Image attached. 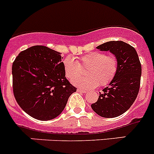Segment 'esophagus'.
I'll return each instance as SVG.
<instances>
[{
	"label": "esophagus",
	"mask_w": 154,
	"mask_h": 154,
	"mask_svg": "<svg viewBox=\"0 0 154 154\" xmlns=\"http://www.w3.org/2000/svg\"><path fill=\"white\" fill-rule=\"evenodd\" d=\"M77 91H78L79 92H82V93H85V92H87L86 90H84V89H80V88H79V89H77Z\"/></svg>",
	"instance_id": "esophagus-1"
}]
</instances>
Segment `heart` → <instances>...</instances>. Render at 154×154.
Here are the masks:
<instances>
[{"label":"heart","mask_w":154,"mask_h":154,"mask_svg":"<svg viewBox=\"0 0 154 154\" xmlns=\"http://www.w3.org/2000/svg\"><path fill=\"white\" fill-rule=\"evenodd\" d=\"M65 76L72 80V84L85 89H95L98 85L105 86L116 77L119 69L117 58L104 52L92 51L82 55L75 61L72 56H67L62 62ZM80 67H86L83 78H77L81 74Z\"/></svg>","instance_id":"b5f03b06"}]
</instances>
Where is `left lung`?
<instances>
[{"label":"left lung","mask_w":154,"mask_h":154,"mask_svg":"<svg viewBox=\"0 0 154 154\" xmlns=\"http://www.w3.org/2000/svg\"><path fill=\"white\" fill-rule=\"evenodd\" d=\"M109 51L119 62L118 72L109 86L99 92L97 102L91 105L96 113L113 118L124 113L136 100L140 90L142 68L136 49L122 41H112L97 47Z\"/></svg>","instance_id":"left-lung-1"}]
</instances>
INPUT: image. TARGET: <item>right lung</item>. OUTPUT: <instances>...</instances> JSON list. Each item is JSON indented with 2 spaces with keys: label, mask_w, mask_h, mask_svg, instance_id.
Listing matches in <instances>:
<instances>
[{
  "label": "right lung",
  "mask_w": 154,
  "mask_h": 154,
  "mask_svg": "<svg viewBox=\"0 0 154 154\" xmlns=\"http://www.w3.org/2000/svg\"><path fill=\"white\" fill-rule=\"evenodd\" d=\"M13 92L17 104L31 117L55 119L76 92L65 78L60 52L43 45L21 51L12 65Z\"/></svg>",
  "instance_id": "right-lung-1"
}]
</instances>
